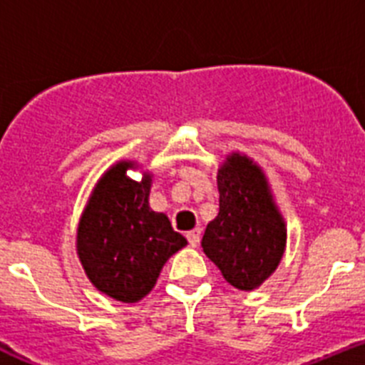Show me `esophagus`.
Returning a JSON list of instances; mask_svg holds the SVG:
<instances>
[{"mask_svg":"<svg viewBox=\"0 0 365 365\" xmlns=\"http://www.w3.org/2000/svg\"><path fill=\"white\" fill-rule=\"evenodd\" d=\"M186 237H188V243L192 245V247H197L199 241H201V230H199V228H193V230H190L188 234H186Z\"/></svg>","mask_w":365,"mask_h":365,"instance_id":"esophagus-1","label":"esophagus"}]
</instances>
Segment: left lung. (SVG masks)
Masks as SVG:
<instances>
[{
  "instance_id": "1",
  "label": "left lung",
  "mask_w": 365,
  "mask_h": 365,
  "mask_svg": "<svg viewBox=\"0 0 365 365\" xmlns=\"http://www.w3.org/2000/svg\"><path fill=\"white\" fill-rule=\"evenodd\" d=\"M219 214L208 222L201 247L222 278L254 291L276 272L287 247V222L274 201L263 168L232 151L217 168Z\"/></svg>"
}]
</instances>
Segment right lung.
Listing matches in <instances>:
<instances>
[{
	"label": "right lung",
	"mask_w": 365,
	"mask_h": 365,
	"mask_svg": "<svg viewBox=\"0 0 365 365\" xmlns=\"http://www.w3.org/2000/svg\"><path fill=\"white\" fill-rule=\"evenodd\" d=\"M137 160H118L96 180L76 228V254L96 291L122 303L151 292L164 263L188 241L163 212L150 208L153 173L135 180Z\"/></svg>",
	"instance_id": "obj_1"
}]
</instances>
